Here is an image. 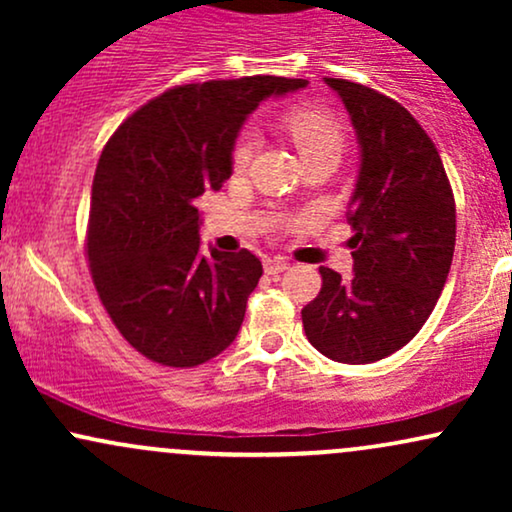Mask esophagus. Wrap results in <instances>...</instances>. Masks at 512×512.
I'll return each mask as SVG.
<instances>
[{"label": "esophagus", "instance_id": "34e87169", "mask_svg": "<svg viewBox=\"0 0 512 512\" xmlns=\"http://www.w3.org/2000/svg\"><path fill=\"white\" fill-rule=\"evenodd\" d=\"M286 269H289V262L281 260V257H274V260H264V272H267V274L276 276V274L286 272Z\"/></svg>", "mask_w": 512, "mask_h": 512}]
</instances>
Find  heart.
I'll list each match as a JSON object with an SVG mask.
<instances>
[{
	"label": "heart",
	"instance_id": "heart-1",
	"mask_svg": "<svg viewBox=\"0 0 512 512\" xmlns=\"http://www.w3.org/2000/svg\"><path fill=\"white\" fill-rule=\"evenodd\" d=\"M284 129L291 137V142L296 144L303 163L320 156H342V127H339V122L334 120L330 113H325V110L310 108V105L291 110V113L284 117ZM255 146L257 139L252 137V134H243L240 142L236 144V151H233V166L238 170L248 168L252 154H255Z\"/></svg>",
	"mask_w": 512,
	"mask_h": 512
}]
</instances>
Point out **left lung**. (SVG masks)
Instances as JSON below:
<instances>
[{"label":"left lung","instance_id":"8db88e82","mask_svg":"<svg viewBox=\"0 0 512 512\" xmlns=\"http://www.w3.org/2000/svg\"><path fill=\"white\" fill-rule=\"evenodd\" d=\"M325 84L358 142L346 211L354 276L320 267L322 289L301 315L322 356L356 366L409 344L436 308L455 252V199L436 146L407 108L354 81Z\"/></svg>","mask_w":512,"mask_h":512}]
</instances>
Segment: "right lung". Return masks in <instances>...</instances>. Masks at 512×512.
Wrapping results in <instances>:
<instances>
[{"label": "right lung", "instance_id": "obj_1", "mask_svg": "<svg viewBox=\"0 0 512 512\" xmlns=\"http://www.w3.org/2000/svg\"><path fill=\"white\" fill-rule=\"evenodd\" d=\"M305 79L243 76L175 86L127 117L93 178L88 264L110 320L139 354L173 368L219 356L238 337L262 276L250 250H199L204 192L233 173L248 115Z\"/></svg>", "mask_w": 512, "mask_h": 512}]
</instances>
